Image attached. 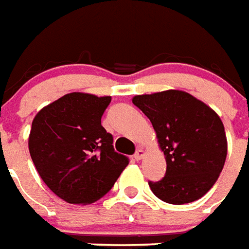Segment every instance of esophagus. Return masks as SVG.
Listing matches in <instances>:
<instances>
[{
    "label": "esophagus",
    "mask_w": 249,
    "mask_h": 249,
    "mask_svg": "<svg viewBox=\"0 0 249 249\" xmlns=\"http://www.w3.org/2000/svg\"><path fill=\"white\" fill-rule=\"evenodd\" d=\"M144 156H145L144 150H142V149H137L136 153L134 154V158L136 159V160H140V159L144 158Z\"/></svg>",
    "instance_id": "obj_1"
}]
</instances>
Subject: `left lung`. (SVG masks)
<instances>
[{"mask_svg":"<svg viewBox=\"0 0 249 249\" xmlns=\"http://www.w3.org/2000/svg\"><path fill=\"white\" fill-rule=\"evenodd\" d=\"M132 103L150 119L166 158L164 178L149 181L154 196L171 204L202 198L217 181L228 154L220 117L185 91L137 95Z\"/></svg>","mask_w":249,"mask_h":249,"instance_id":"left-lung-1","label":"left lung"}]
</instances>
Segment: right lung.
Listing matches in <instances>:
<instances>
[{
	"label": "right lung",
	"mask_w": 249,
	"mask_h": 249,
	"mask_svg": "<svg viewBox=\"0 0 249 249\" xmlns=\"http://www.w3.org/2000/svg\"><path fill=\"white\" fill-rule=\"evenodd\" d=\"M112 97L67 93L32 122L29 153L50 190L71 204H90L112 189L128 164L101 126Z\"/></svg>",
	"instance_id": "right-lung-1"
}]
</instances>
